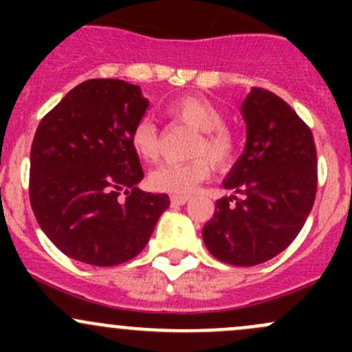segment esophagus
<instances>
[{
    "label": "esophagus",
    "mask_w": 352,
    "mask_h": 352,
    "mask_svg": "<svg viewBox=\"0 0 352 352\" xmlns=\"http://www.w3.org/2000/svg\"><path fill=\"white\" fill-rule=\"evenodd\" d=\"M189 196H172L170 202H172V206H184L186 202H189Z\"/></svg>",
    "instance_id": "34e87169"
}]
</instances>
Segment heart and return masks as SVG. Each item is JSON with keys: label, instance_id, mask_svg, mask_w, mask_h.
I'll list each match as a JSON object with an SVG mask.
<instances>
[{"label": "heart", "instance_id": "1", "mask_svg": "<svg viewBox=\"0 0 352 352\" xmlns=\"http://www.w3.org/2000/svg\"><path fill=\"white\" fill-rule=\"evenodd\" d=\"M166 113L175 122L199 131L192 143L196 158L184 163H162L148 175V186L156 192L187 196L209 177L214 163L225 168L233 162L236 143L232 131L225 126L223 112L211 100L197 95H186L170 102ZM131 148L143 162H155L160 156V136L150 119H141L131 133ZM210 158L208 159L207 156Z\"/></svg>", "mask_w": 352, "mask_h": 352}]
</instances>
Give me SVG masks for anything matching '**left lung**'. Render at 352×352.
<instances>
[{
  "instance_id": "obj_1",
  "label": "left lung",
  "mask_w": 352,
  "mask_h": 352,
  "mask_svg": "<svg viewBox=\"0 0 352 352\" xmlns=\"http://www.w3.org/2000/svg\"><path fill=\"white\" fill-rule=\"evenodd\" d=\"M242 116L243 155L223 180L242 199L216 202L202 240L218 261L250 267L281 254L303 228L317 194V150L310 127L272 91L252 88Z\"/></svg>"
}]
</instances>
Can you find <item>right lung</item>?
I'll return each instance as SVG.
<instances>
[{
	"instance_id": "obj_1",
	"label": "right lung",
	"mask_w": 352,
	"mask_h": 352,
	"mask_svg": "<svg viewBox=\"0 0 352 352\" xmlns=\"http://www.w3.org/2000/svg\"><path fill=\"white\" fill-rule=\"evenodd\" d=\"M148 104L138 85L87 80L35 131L32 209L47 239L74 261L98 267L131 261L170 206L166 194L138 189L144 173L131 133Z\"/></svg>"
}]
</instances>
